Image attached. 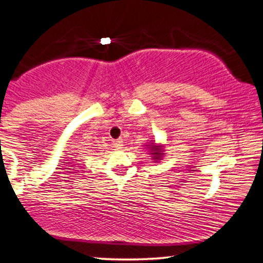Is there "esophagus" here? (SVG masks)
Returning <instances> with one entry per match:
<instances>
[{"label":"esophagus","instance_id":"obj_1","mask_svg":"<svg viewBox=\"0 0 263 263\" xmlns=\"http://www.w3.org/2000/svg\"><path fill=\"white\" fill-rule=\"evenodd\" d=\"M114 145H115L116 148H122L123 141H122V140H116V141H114Z\"/></svg>","mask_w":263,"mask_h":263}]
</instances>
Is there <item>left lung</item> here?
Returning a JSON list of instances; mask_svg holds the SVG:
<instances>
[{"label": "left lung", "mask_w": 263, "mask_h": 263, "mask_svg": "<svg viewBox=\"0 0 263 263\" xmlns=\"http://www.w3.org/2000/svg\"><path fill=\"white\" fill-rule=\"evenodd\" d=\"M145 145H147L145 149H147L148 154L152 156V159H153L154 162L158 163L159 160L163 159V156L165 154V149H164L163 144H157L156 141L151 140L149 143H147Z\"/></svg>", "instance_id": "8db88e82"}]
</instances>
